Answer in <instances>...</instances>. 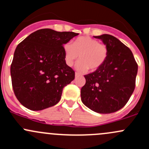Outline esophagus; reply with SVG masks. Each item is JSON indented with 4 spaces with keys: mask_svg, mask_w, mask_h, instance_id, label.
I'll use <instances>...</instances> for the list:
<instances>
[{
    "mask_svg": "<svg viewBox=\"0 0 149 149\" xmlns=\"http://www.w3.org/2000/svg\"><path fill=\"white\" fill-rule=\"evenodd\" d=\"M79 73H78V72H76V73H75V76H76V77H77V76H79Z\"/></svg>",
    "mask_w": 149,
    "mask_h": 149,
    "instance_id": "obj_1",
    "label": "esophagus"
}]
</instances>
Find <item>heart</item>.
Wrapping results in <instances>:
<instances>
[{
    "mask_svg": "<svg viewBox=\"0 0 149 149\" xmlns=\"http://www.w3.org/2000/svg\"><path fill=\"white\" fill-rule=\"evenodd\" d=\"M66 64L72 66L78 59H81L76 65L81 71H95L102 66L109 55L106 45L90 37L76 38L73 43L67 42L63 46Z\"/></svg>",
    "mask_w": 149,
    "mask_h": 149,
    "instance_id": "b5f03b06",
    "label": "heart"
}]
</instances>
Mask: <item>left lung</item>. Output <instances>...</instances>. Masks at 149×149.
Masks as SVG:
<instances>
[{
    "label": "left lung",
    "instance_id": "8db88e82",
    "mask_svg": "<svg viewBox=\"0 0 149 149\" xmlns=\"http://www.w3.org/2000/svg\"><path fill=\"white\" fill-rule=\"evenodd\" d=\"M94 37L107 46L109 55L100 68L84 76L81 101L96 112L112 113L123 108L131 97L136 86L138 64L131 50L116 37L106 34Z\"/></svg>",
    "mask_w": 149,
    "mask_h": 149
}]
</instances>
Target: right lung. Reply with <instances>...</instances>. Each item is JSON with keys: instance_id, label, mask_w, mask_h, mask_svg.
<instances>
[{"instance_id": "obj_1", "label": "right lung", "mask_w": 149, "mask_h": 149, "mask_svg": "<svg viewBox=\"0 0 149 149\" xmlns=\"http://www.w3.org/2000/svg\"><path fill=\"white\" fill-rule=\"evenodd\" d=\"M77 35L42 29L18 45L10 76L13 92L23 106L38 111L58 103L64 87L75 79L74 70L65 63L63 45Z\"/></svg>"}]
</instances>
